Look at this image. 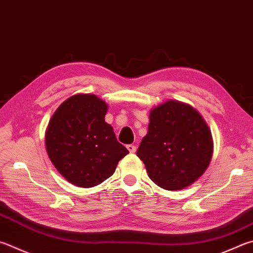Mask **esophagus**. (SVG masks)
<instances>
[{
  "label": "esophagus",
  "mask_w": 253,
  "mask_h": 253,
  "mask_svg": "<svg viewBox=\"0 0 253 253\" xmlns=\"http://www.w3.org/2000/svg\"><path fill=\"white\" fill-rule=\"evenodd\" d=\"M127 149L130 151V153H135L136 151V146L135 145H127Z\"/></svg>",
  "instance_id": "1"
}]
</instances>
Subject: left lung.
Instances as JSON below:
<instances>
[{
  "instance_id": "8db88e82",
  "label": "left lung",
  "mask_w": 253,
  "mask_h": 253,
  "mask_svg": "<svg viewBox=\"0 0 253 253\" xmlns=\"http://www.w3.org/2000/svg\"><path fill=\"white\" fill-rule=\"evenodd\" d=\"M137 156L156 185L168 190L182 189L209 166L211 132L196 109L168 100L150 112L148 132Z\"/></svg>"
}]
</instances>
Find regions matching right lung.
Here are the masks:
<instances>
[{
  "instance_id": "right-lung-1",
  "label": "right lung",
  "mask_w": 253,
  "mask_h": 253,
  "mask_svg": "<svg viewBox=\"0 0 253 253\" xmlns=\"http://www.w3.org/2000/svg\"><path fill=\"white\" fill-rule=\"evenodd\" d=\"M107 105L95 95L66 99L50 118L45 145L50 162L75 186L99 185L129 153L105 122Z\"/></svg>"
}]
</instances>
